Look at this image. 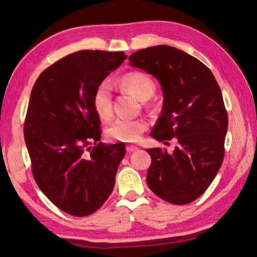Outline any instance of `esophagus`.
Wrapping results in <instances>:
<instances>
[{
    "mask_svg": "<svg viewBox=\"0 0 257 257\" xmlns=\"http://www.w3.org/2000/svg\"><path fill=\"white\" fill-rule=\"evenodd\" d=\"M125 149H127L128 153H134L138 151V147L137 146H134V145H128L127 147H125Z\"/></svg>",
    "mask_w": 257,
    "mask_h": 257,
    "instance_id": "1",
    "label": "esophagus"
}]
</instances>
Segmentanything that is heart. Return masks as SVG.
<instances>
[{
  "instance_id": "heart-1",
  "label": "heart",
  "mask_w": 257,
  "mask_h": 257,
  "mask_svg": "<svg viewBox=\"0 0 257 257\" xmlns=\"http://www.w3.org/2000/svg\"><path fill=\"white\" fill-rule=\"evenodd\" d=\"M119 84L142 101L151 99L156 88L152 78L143 72L125 74L119 80ZM92 103L96 114L102 120H109L112 116V91L108 82L104 81L96 86ZM147 128L148 122L144 119H118L110 124L106 135L116 142L136 143Z\"/></svg>"
}]
</instances>
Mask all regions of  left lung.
<instances>
[{
	"label": "left lung",
	"instance_id": "8db88e82",
	"mask_svg": "<svg viewBox=\"0 0 257 257\" xmlns=\"http://www.w3.org/2000/svg\"><path fill=\"white\" fill-rule=\"evenodd\" d=\"M129 63L155 76L164 94L152 137L176 141L172 154L147 149L152 157L147 184L167 202L188 204L211 184L225 156L228 114L220 87L206 65L171 46L138 50Z\"/></svg>",
	"mask_w": 257,
	"mask_h": 257
}]
</instances>
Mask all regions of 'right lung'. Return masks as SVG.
I'll list each match as a JSON object with an SVG mask.
<instances>
[{"mask_svg":"<svg viewBox=\"0 0 257 257\" xmlns=\"http://www.w3.org/2000/svg\"><path fill=\"white\" fill-rule=\"evenodd\" d=\"M125 58L123 51H77L46 68L32 87L23 125L32 175L46 197L72 216L95 212L113 190L125 147L100 143L92 97Z\"/></svg>","mask_w":257,"mask_h":257,"instance_id":"obj_1","label":"right lung"}]
</instances>
